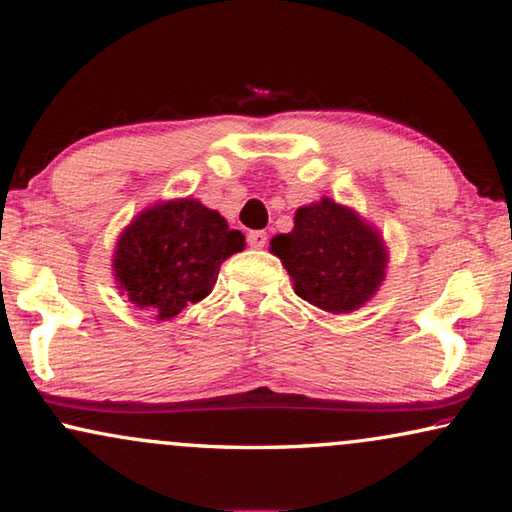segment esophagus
<instances>
[{"label": "esophagus", "mask_w": 512, "mask_h": 512, "mask_svg": "<svg viewBox=\"0 0 512 512\" xmlns=\"http://www.w3.org/2000/svg\"><path fill=\"white\" fill-rule=\"evenodd\" d=\"M266 241H269V234H266L264 230H255V232H250L248 234V243H250V248H264L266 246Z\"/></svg>", "instance_id": "esophagus-1"}]
</instances>
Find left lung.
Instances as JSON below:
<instances>
[{
	"label": "left lung",
	"mask_w": 512,
	"mask_h": 512,
	"mask_svg": "<svg viewBox=\"0 0 512 512\" xmlns=\"http://www.w3.org/2000/svg\"><path fill=\"white\" fill-rule=\"evenodd\" d=\"M296 294L330 314H351L369 303L385 282L389 250L383 234L353 207L328 196L298 207L294 230L275 234Z\"/></svg>",
	"instance_id": "1"
}]
</instances>
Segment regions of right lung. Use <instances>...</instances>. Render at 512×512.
<instances>
[{"instance_id": "add662e5", "label": "right lung", "mask_w": 512, "mask_h": 512, "mask_svg": "<svg viewBox=\"0 0 512 512\" xmlns=\"http://www.w3.org/2000/svg\"><path fill=\"white\" fill-rule=\"evenodd\" d=\"M246 237L196 198L159 200L136 214L113 248V280L152 319L168 321L212 294L227 257Z\"/></svg>"}]
</instances>
